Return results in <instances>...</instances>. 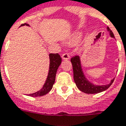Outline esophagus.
Listing matches in <instances>:
<instances>
[{"label": "esophagus", "instance_id": "esophagus-1", "mask_svg": "<svg viewBox=\"0 0 126 126\" xmlns=\"http://www.w3.org/2000/svg\"><path fill=\"white\" fill-rule=\"evenodd\" d=\"M69 57H70V56H69V53H67V52H65V53H64V54H62V59H64V60H67V59H69Z\"/></svg>", "mask_w": 126, "mask_h": 126}]
</instances>
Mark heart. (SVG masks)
<instances>
[{
  "label": "heart",
  "mask_w": 126,
  "mask_h": 126,
  "mask_svg": "<svg viewBox=\"0 0 126 126\" xmlns=\"http://www.w3.org/2000/svg\"><path fill=\"white\" fill-rule=\"evenodd\" d=\"M81 37V35H80V34L79 33V32H77V33H76L75 35H74V36H72V37L70 39V40H69V44H74L76 42L78 41L80 39Z\"/></svg>",
  "instance_id": "b5f03b06"
}]
</instances>
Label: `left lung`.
<instances>
[{"instance_id": "obj_1", "label": "left lung", "mask_w": 126, "mask_h": 126, "mask_svg": "<svg viewBox=\"0 0 126 126\" xmlns=\"http://www.w3.org/2000/svg\"><path fill=\"white\" fill-rule=\"evenodd\" d=\"M107 30L110 32V35L112 37H115L112 31L107 27ZM72 67H73V72H74V79L77 87L82 92L88 94H94L100 93L102 91L106 90L109 89V87L112 84L115 79H112L110 83L106 85H101V86H96L94 85L90 82H89L85 78L83 72L82 70L81 65H80V60L79 56H74L71 59Z\"/></svg>"}]
</instances>
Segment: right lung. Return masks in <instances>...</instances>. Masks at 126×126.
I'll return each instance as SVG.
<instances>
[{"instance_id":"obj_1","label":"right lung","mask_w":126,"mask_h":126,"mask_svg":"<svg viewBox=\"0 0 126 126\" xmlns=\"http://www.w3.org/2000/svg\"><path fill=\"white\" fill-rule=\"evenodd\" d=\"M24 25L29 26L28 24H23L21 26H24ZM49 57H50V67H49L50 68H49L48 77L46 78L44 85L43 86L41 90H39L34 94H29L30 96H43V95L48 94L52 88V86L55 82V77H56L57 69L61 63V57L58 53H56V54L50 53L49 54Z\"/></svg>"}]
</instances>
